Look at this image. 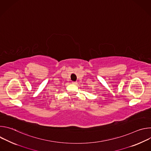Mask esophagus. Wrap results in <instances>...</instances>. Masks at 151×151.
<instances>
[{
	"instance_id": "esophagus-1",
	"label": "esophagus",
	"mask_w": 151,
	"mask_h": 151,
	"mask_svg": "<svg viewBox=\"0 0 151 151\" xmlns=\"http://www.w3.org/2000/svg\"><path fill=\"white\" fill-rule=\"evenodd\" d=\"M72 83H73V84H76V82L73 81V82H72Z\"/></svg>"
}]
</instances>
